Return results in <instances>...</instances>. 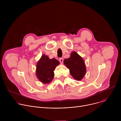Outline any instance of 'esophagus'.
<instances>
[{"instance_id": "obj_1", "label": "esophagus", "mask_w": 121, "mask_h": 121, "mask_svg": "<svg viewBox=\"0 0 121 121\" xmlns=\"http://www.w3.org/2000/svg\"><path fill=\"white\" fill-rule=\"evenodd\" d=\"M63 61H64V60H63V58H60L59 59V61H60V62L61 64H62V63H63Z\"/></svg>"}]
</instances>
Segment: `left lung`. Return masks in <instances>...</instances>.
I'll return each instance as SVG.
<instances>
[{"mask_svg": "<svg viewBox=\"0 0 121 121\" xmlns=\"http://www.w3.org/2000/svg\"><path fill=\"white\" fill-rule=\"evenodd\" d=\"M64 64L69 69L71 75L77 80H81L86 73V67L83 58L75 51L69 58L64 60Z\"/></svg>", "mask_w": 121, "mask_h": 121, "instance_id": "8db88e82", "label": "left lung"}]
</instances>
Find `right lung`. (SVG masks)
<instances>
[{"instance_id":"add662e5","label":"right lung","mask_w":121,"mask_h":121,"mask_svg":"<svg viewBox=\"0 0 121 121\" xmlns=\"http://www.w3.org/2000/svg\"><path fill=\"white\" fill-rule=\"evenodd\" d=\"M60 64L55 58L50 59L47 56L43 55L36 65V75L40 81L43 84L50 83L54 78V71Z\"/></svg>"}]
</instances>
